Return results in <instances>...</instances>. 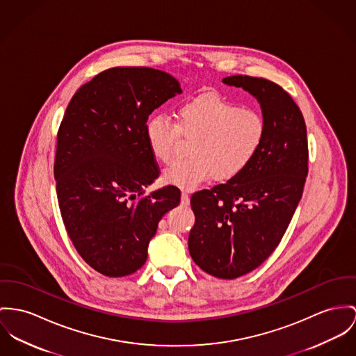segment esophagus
Returning a JSON list of instances; mask_svg holds the SVG:
<instances>
[{
  "label": "esophagus",
  "instance_id": "34e87169",
  "mask_svg": "<svg viewBox=\"0 0 356 356\" xmlns=\"http://www.w3.org/2000/svg\"><path fill=\"white\" fill-rule=\"evenodd\" d=\"M181 204L183 206H188L190 204V195H188V192H181Z\"/></svg>",
  "mask_w": 356,
  "mask_h": 356
}]
</instances>
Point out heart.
Returning <instances> with one entry per match:
<instances>
[{
  "mask_svg": "<svg viewBox=\"0 0 356 356\" xmlns=\"http://www.w3.org/2000/svg\"><path fill=\"white\" fill-rule=\"evenodd\" d=\"M267 123L260 111L241 108L219 96H200L183 103L176 123L164 113L149 118L145 136L153 156L172 161L179 137L192 139L190 159L170 165L166 183L192 190L209 177L230 180L243 173L260 152Z\"/></svg>",
  "mask_w": 356,
  "mask_h": 356,
  "instance_id": "obj_1",
  "label": "heart"
}]
</instances>
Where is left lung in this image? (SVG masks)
Listing matches in <instances>:
<instances>
[{
  "instance_id": "obj_1",
  "label": "left lung",
  "mask_w": 356,
  "mask_h": 356,
  "mask_svg": "<svg viewBox=\"0 0 356 356\" xmlns=\"http://www.w3.org/2000/svg\"><path fill=\"white\" fill-rule=\"evenodd\" d=\"M222 81L257 99L267 133L243 173L192 195L188 249L204 273L234 279L257 268L279 245L301 200L309 150L301 110L282 86L241 74Z\"/></svg>"
}]
</instances>
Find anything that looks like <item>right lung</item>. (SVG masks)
<instances>
[{
    "instance_id": "obj_1",
    "label": "right lung",
    "mask_w": 356,
    "mask_h": 356,
    "mask_svg": "<svg viewBox=\"0 0 356 356\" xmlns=\"http://www.w3.org/2000/svg\"><path fill=\"white\" fill-rule=\"evenodd\" d=\"M177 93L179 81L152 67H112L83 83L56 136L54 177L66 232L86 264L120 277L139 270L180 190L143 188L160 169L147 145L149 115Z\"/></svg>"
}]
</instances>
